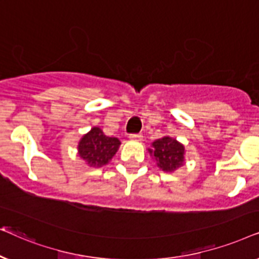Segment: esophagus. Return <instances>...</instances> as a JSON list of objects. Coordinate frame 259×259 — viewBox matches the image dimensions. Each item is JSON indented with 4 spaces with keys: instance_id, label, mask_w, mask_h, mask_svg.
<instances>
[{
    "instance_id": "34e87169",
    "label": "esophagus",
    "mask_w": 259,
    "mask_h": 259,
    "mask_svg": "<svg viewBox=\"0 0 259 259\" xmlns=\"http://www.w3.org/2000/svg\"><path fill=\"white\" fill-rule=\"evenodd\" d=\"M129 139L132 141H141L142 140V135L141 134H132V135H129Z\"/></svg>"
}]
</instances>
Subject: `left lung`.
<instances>
[{
    "label": "left lung",
    "instance_id": "1",
    "mask_svg": "<svg viewBox=\"0 0 259 259\" xmlns=\"http://www.w3.org/2000/svg\"><path fill=\"white\" fill-rule=\"evenodd\" d=\"M148 151L157 167L165 173H173L185 164V146L170 136L154 141Z\"/></svg>",
    "mask_w": 259,
    "mask_h": 259
}]
</instances>
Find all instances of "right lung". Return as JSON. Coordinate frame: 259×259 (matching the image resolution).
I'll return each mask as SVG.
<instances>
[{"instance_id": "1", "label": "right lung", "mask_w": 259, "mask_h": 259, "mask_svg": "<svg viewBox=\"0 0 259 259\" xmlns=\"http://www.w3.org/2000/svg\"><path fill=\"white\" fill-rule=\"evenodd\" d=\"M120 141L117 137H108L99 126H94L81 136L78 142V155L89 167L101 168L108 164L115 156Z\"/></svg>"}]
</instances>
